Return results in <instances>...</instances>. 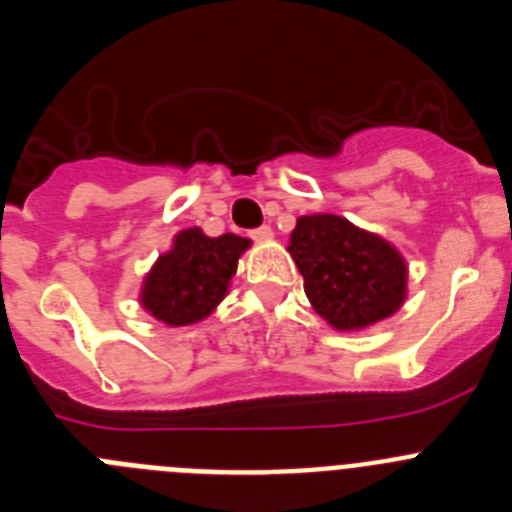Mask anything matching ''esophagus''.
<instances>
[{
	"label": "esophagus",
	"mask_w": 512,
	"mask_h": 512,
	"mask_svg": "<svg viewBox=\"0 0 512 512\" xmlns=\"http://www.w3.org/2000/svg\"><path fill=\"white\" fill-rule=\"evenodd\" d=\"M251 238H253V241L266 243V241H271V238H274V230H271L269 225H261V228L251 230Z\"/></svg>",
	"instance_id": "esophagus-1"
}]
</instances>
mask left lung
Segmentation results:
<instances>
[{
  "instance_id": "left-lung-1",
  "label": "left lung",
  "mask_w": 512,
  "mask_h": 512,
  "mask_svg": "<svg viewBox=\"0 0 512 512\" xmlns=\"http://www.w3.org/2000/svg\"><path fill=\"white\" fill-rule=\"evenodd\" d=\"M312 310L333 330L359 333L392 318L408 300V261L379 233L333 212L297 217L289 233Z\"/></svg>"
}]
</instances>
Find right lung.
<instances>
[{
  "label": "right lung",
  "mask_w": 512,
  "mask_h": 512,
  "mask_svg": "<svg viewBox=\"0 0 512 512\" xmlns=\"http://www.w3.org/2000/svg\"><path fill=\"white\" fill-rule=\"evenodd\" d=\"M248 248L251 241L235 233L210 238L197 225L179 230L140 282V307L171 328L202 323L228 297Z\"/></svg>",
  "instance_id": "add662e5"
}]
</instances>
